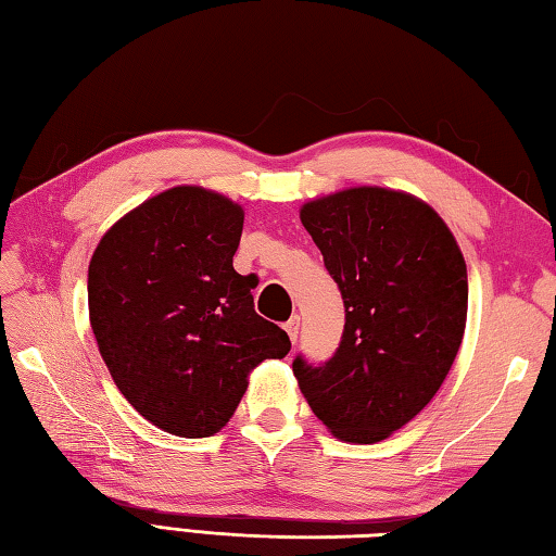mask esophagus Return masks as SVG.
<instances>
[{
  "label": "esophagus",
  "instance_id": "1",
  "mask_svg": "<svg viewBox=\"0 0 556 556\" xmlns=\"http://www.w3.org/2000/svg\"><path fill=\"white\" fill-rule=\"evenodd\" d=\"M286 331H288L290 341L295 343V341H298V333H300V317H290V319L286 321Z\"/></svg>",
  "mask_w": 556,
  "mask_h": 556
}]
</instances>
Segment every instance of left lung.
<instances>
[{"mask_svg": "<svg viewBox=\"0 0 556 556\" xmlns=\"http://www.w3.org/2000/svg\"><path fill=\"white\" fill-rule=\"evenodd\" d=\"M300 219L341 290L337 353L292 372L314 416L345 443H380L441 390L467 321V266L431 205L358 186L302 205Z\"/></svg>", "mask_w": 556, "mask_h": 556, "instance_id": "1", "label": "left lung"}]
</instances>
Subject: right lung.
I'll use <instances>...</instances> for the list:
<instances>
[{
  "label": "right lung",
  "mask_w": 556,
  "mask_h": 556,
  "mask_svg": "<svg viewBox=\"0 0 556 556\" xmlns=\"http://www.w3.org/2000/svg\"><path fill=\"white\" fill-rule=\"evenodd\" d=\"M242 205L176 186L121 217L89 264V319L115 387L148 421L181 438L215 435L249 372L286 358L290 339L258 317L232 256Z\"/></svg>",
  "instance_id": "obj_1"
}]
</instances>
